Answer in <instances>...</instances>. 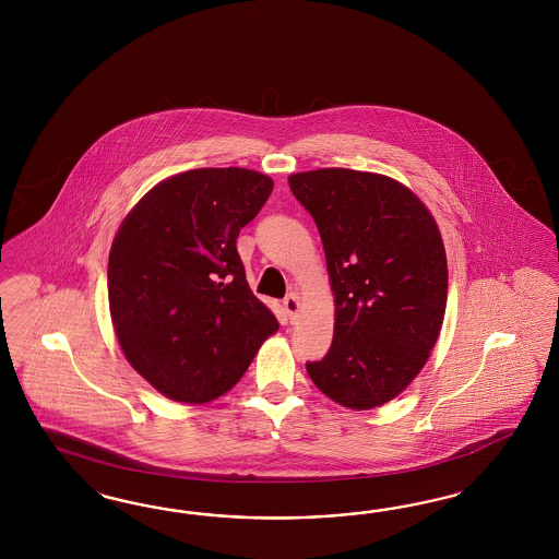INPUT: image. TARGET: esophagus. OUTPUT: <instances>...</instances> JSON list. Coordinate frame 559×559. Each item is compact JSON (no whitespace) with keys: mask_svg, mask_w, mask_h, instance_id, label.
<instances>
[{"mask_svg":"<svg viewBox=\"0 0 559 559\" xmlns=\"http://www.w3.org/2000/svg\"><path fill=\"white\" fill-rule=\"evenodd\" d=\"M283 305H285V311H287L288 320H295L297 318V313H299V297L295 295V293H288L287 297L283 299Z\"/></svg>","mask_w":559,"mask_h":559,"instance_id":"1","label":"esophagus"}]
</instances>
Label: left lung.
Wrapping results in <instances>:
<instances>
[{
	"instance_id": "left-lung-1",
	"label": "left lung",
	"mask_w": 559,
	"mask_h": 559,
	"mask_svg": "<svg viewBox=\"0 0 559 559\" xmlns=\"http://www.w3.org/2000/svg\"><path fill=\"white\" fill-rule=\"evenodd\" d=\"M288 187L318 225L336 295L332 346L307 372L340 406H381L423 371L439 338L449 274L437 221L381 174L313 169L288 176Z\"/></svg>"
}]
</instances>
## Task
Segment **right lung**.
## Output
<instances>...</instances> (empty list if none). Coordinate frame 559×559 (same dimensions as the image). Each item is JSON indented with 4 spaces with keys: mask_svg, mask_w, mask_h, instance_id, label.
<instances>
[{
    "mask_svg": "<svg viewBox=\"0 0 559 559\" xmlns=\"http://www.w3.org/2000/svg\"><path fill=\"white\" fill-rule=\"evenodd\" d=\"M272 187L254 169H190L153 187L112 241L108 304L120 348L174 402L217 400L278 330L236 248Z\"/></svg>",
    "mask_w": 559,
    "mask_h": 559,
    "instance_id": "1",
    "label": "right lung"
}]
</instances>
